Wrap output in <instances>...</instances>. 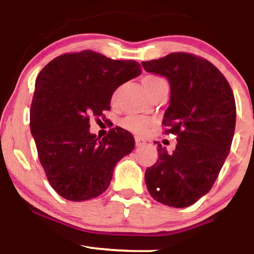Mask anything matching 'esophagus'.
<instances>
[{"instance_id": "34e87169", "label": "esophagus", "mask_w": 254, "mask_h": 254, "mask_svg": "<svg viewBox=\"0 0 254 254\" xmlns=\"http://www.w3.org/2000/svg\"><path fill=\"white\" fill-rule=\"evenodd\" d=\"M146 144V140L142 139V138H135V145L136 147H140V146L145 145Z\"/></svg>"}]
</instances>
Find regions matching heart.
I'll list each match as a JSON object with an SVG mask.
<instances>
[{
  "mask_svg": "<svg viewBox=\"0 0 254 254\" xmlns=\"http://www.w3.org/2000/svg\"><path fill=\"white\" fill-rule=\"evenodd\" d=\"M142 84L146 88L148 94L157 89L158 86L163 84H168L166 80L162 78L159 76H154V74H148V76H145L142 78ZM115 94L113 95V100H114ZM121 126L125 129L129 130L134 134H139V135H142L150 129L152 126V122L145 118H140V116H127L124 120L121 121Z\"/></svg>",
  "mask_w": 254,
  "mask_h": 254,
  "instance_id": "heart-1",
  "label": "heart"
}]
</instances>
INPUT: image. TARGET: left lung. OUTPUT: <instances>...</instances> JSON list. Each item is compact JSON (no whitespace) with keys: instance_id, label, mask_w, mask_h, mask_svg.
Here are the masks:
<instances>
[{"instance_id":"1","label":"left lung","mask_w":254,"mask_h":254,"mask_svg":"<svg viewBox=\"0 0 254 254\" xmlns=\"http://www.w3.org/2000/svg\"><path fill=\"white\" fill-rule=\"evenodd\" d=\"M141 65L169 79L164 132L177 136L172 153L158 145V160L146 169V187L159 203L189 207L211 189L231 150L237 118L233 91L219 68L192 53H170Z\"/></svg>"}]
</instances>
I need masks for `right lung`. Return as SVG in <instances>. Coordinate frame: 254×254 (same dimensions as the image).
I'll list each match as a JSON object with an SVG mask.
<instances>
[{"instance_id":"add662e5","label":"right lung","mask_w":254,"mask_h":254,"mask_svg":"<svg viewBox=\"0 0 254 254\" xmlns=\"http://www.w3.org/2000/svg\"><path fill=\"white\" fill-rule=\"evenodd\" d=\"M141 73L135 61H114L85 50L51 61L35 80L31 132L55 191L68 201L97 197L108 189L116 163L134 148L133 135L112 128L100 140L91 116L110 109L112 95Z\"/></svg>"}]
</instances>
